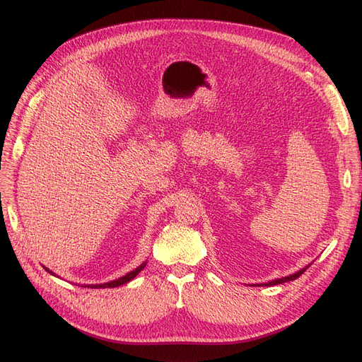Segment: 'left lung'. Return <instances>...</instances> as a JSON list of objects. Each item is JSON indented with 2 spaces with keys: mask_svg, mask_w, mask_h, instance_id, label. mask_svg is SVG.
<instances>
[{
  "mask_svg": "<svg viewBox=\"0 0 362 362\" xmlns=\"http://www.w3.org/2000/svg\"><path fill=\"white\" fill-rule=\"evenodd\" d=\"M310 267V264H308L307 267H304L303 270H299V272H296L295 275H290V276H286V278H281V279H275V281H270V283H266L264 286H276V284H283V283H287V281H293V279H296V278H299L303 275V273Z\"/></svg>",
  "mask_w": 362,
  "mask_h": 362,
  "instance_id": "1",
  "label": "left lung"
}]
</instances>
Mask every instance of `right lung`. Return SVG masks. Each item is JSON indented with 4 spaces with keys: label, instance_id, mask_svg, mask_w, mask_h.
I'll use <instances>...</instances> for the list:
<instances>
[{
    "label": "right lung",
    "instance_id": "right-lung-1",
    "mask_svg": "<svg viewBox=\"0 0 362 362\" xmlns=\"http://www.w3.org/2000/svg\"><path fill=\"white\" fill-rule=\"evenodd\" d=\"M146 267V262L144 264H141L139 267H136L135 270H132L130 273H127V275H124L122 278H119V279H115V281H110V283H105V284H96V286H90V287H118V286H122V284H126V283H129L130 279H134L138 273L143 270ZM47 270V269H46ZM49 273H52L50 270H47Z\"/></svg>",
    "mask_w": 362,
    "mask_h": 362
}]
</instances>
